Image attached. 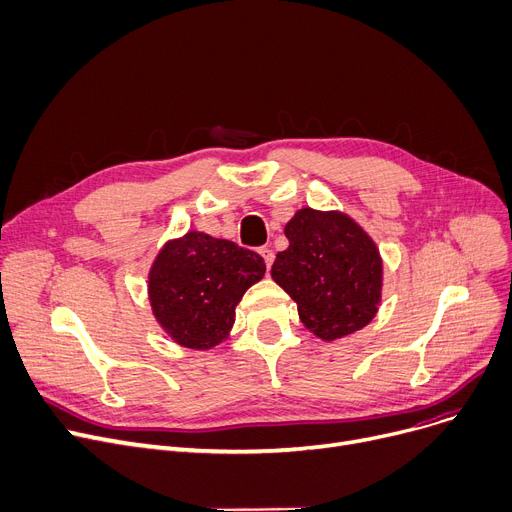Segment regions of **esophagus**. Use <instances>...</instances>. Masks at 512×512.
<instances>
[{
  "label": "esophagus",
  "instance_id": "1",
  "mask_svg": "<svg viewBox=\"0 0 512 512\" xmlns=\"http://www.w3.org/2000/svg\"><path fill=\"white\" fill-rule=\"evenodd\" d=\"M258 254L264 258L266 269H271V264H273V260H275V252H273L271 248H260V250H258Z\"/></svg>",
  "mask_w": 512,
  "mask_h": 512
}]
</instances>
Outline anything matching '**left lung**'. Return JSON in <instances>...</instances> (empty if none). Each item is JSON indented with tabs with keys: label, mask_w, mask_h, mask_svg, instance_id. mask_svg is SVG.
Masks as SVG:
<instances>
[{
	"label": "left lung",
	"mask_w": 512,
	"mask_h": 512,
	"mask_svg": "<svg viewBox=\"0 0 512 512\" xmlns=\"http://www.w3.org/2000/svg\"><path fill=\"white\" fill-rule=\"evenodd\" d=\"M289 248L271 277L298 304L300 321L323 342L367 327L377 314L383 262L375 241L344 212L302 208L285 225Z\"/></svg>",
	"instance_id": "obj_1"
}]
</instances>
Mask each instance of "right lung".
Instances as JSON below:
<instances>
[{
	"label": "right lung",
	"instance_id": "right-lung-1",
	"mask_svg": "<svg viewBox=\"0 0 512 512\" xmlns=\"http://www.w3.org/2000/svg\"><path fill=\"white\" fill-rule=\"evenodd\" d=\"M264 273V260L256 252L189 231L166 241L152 264V312L179 346L210 350L227 339L235 306Z\"/></svg>",
	"mask_w": 512,
	"mask_h": 512
}]
</instances>
